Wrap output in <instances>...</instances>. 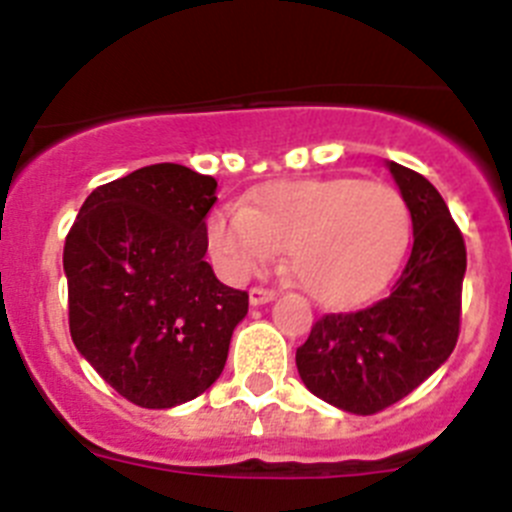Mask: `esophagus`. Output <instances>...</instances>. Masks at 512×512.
Masks as SVG:
<instances>
[{"mask_svg":"<svg viewBox=\"0 0 512 512\" xmlns=\"http://www.w3.org/2000/svg\"><path fill=\"white\" fill-rule=\"evenodd\" d=\"M277 297V292L274 289H266V287H251V292H248V300H251V305H264V302H271Z\"/></svg>","mask_w":512,"mask_h":512,"instance_id":"obj_1","label":"esophagus"}]
</instances>
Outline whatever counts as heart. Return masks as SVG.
Returning <instances> with one entry per match:
<instances>
[{
  "mask_svg": "<svg viewBox=\"0 0 512 512\" xmlns=\"http://www.w3.org/2000/svg\"><path fill=\"white\" fill-rule=\"evenodd\" d=\"M410 235V210L382 182L310 179L261 189L248 207L225 205L207 217V251L228 282H246L287 246L312 300L351 305L382 287Z\"/></svg>",
  "mask_w": 512,
  "mask_h": 512,
  "instance_id": "obj_1",
  "label": "heart"
}]
</instances>
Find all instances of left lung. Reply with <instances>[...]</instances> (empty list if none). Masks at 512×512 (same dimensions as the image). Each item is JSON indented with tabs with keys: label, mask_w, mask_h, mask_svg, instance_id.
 Listing matches in <instances>:
<instances>
[{
	"label": "left lung",
	"mask_w": 512,
	"mask_h": 512,
	"mask_svg": "<svg viewBox=\"0 0 512 512\" xmlns=\"http://www.w3.org/2000/svg\"><path fill=\"white\" fill-rule=\"evenodd\" d=\"M413 217V246L390 295L354 312H328L297 348V372L320 400L374 415L431 377L459 341L467 246L425 176L390 161Z\"/></svg>",
	"instance_id": "obj_1"
}]
</instances>
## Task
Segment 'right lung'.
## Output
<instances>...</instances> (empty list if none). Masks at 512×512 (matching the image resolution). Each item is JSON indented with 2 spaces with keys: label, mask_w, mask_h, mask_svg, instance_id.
<instances>
[{
  "label": "right lung",
  "mask_w": 512,
  "mask_h": 512,
  "mask_svg": "<svg viewBox=\"0 0 512 512\" xmlns=\"http://www.w3.org/2000/svg\"><path fill=\"white\" fill-rule=\"evenodd\" d=\"M217 182L153 164L94 189L63 246L79 354L133 405L194 400L223 374L248 292L205 261Z\"/></svg>",
  "instance_id": "obj_1"
}]
</instances>
